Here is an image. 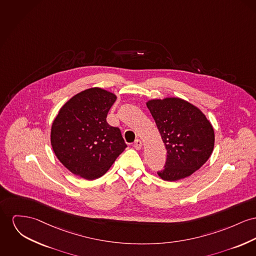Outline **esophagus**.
Returning <instances> with one entry per match:
<instances>
[{
  "instance_id": "obj_1",
  "label": "esophagus",
  "mask_w": 256,
  "mask_h": 256,
  "mask_svg": "<svg viewBox=\"0 0 256 256\" xmlns=\"http://www.w3.org/2000/svg\"><path fill=\"white\" fill-rule=\"evenodd\" d=\"M142 144L140 140H136L134 142V148H136V150H140L142 148Z\"/></svg>"
}]
</instances>
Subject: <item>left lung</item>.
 <instances>
[{
    "label": "left lung",
    "instance_id": "1",
    "mask_svg": "<svg viewBox=\"0 0 256 256\" xmlns=\"http://www.w3.org/2000/svg\"><path fill=\"white\" fill-rule=\"evenodd\" d=\"M146 106L167 150L164 169L158 176L174 182L199 170L214 146V128L204 114L180 98L150 100Z\"/></svg>",
    "mask_w": 256,
    "mask_h": 256
}]
</instances>
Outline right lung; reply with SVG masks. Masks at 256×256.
<instances>
[{"mask_svg": "<svg viewBox=\"0 0 256 256\" xmlns=\"http://www.w3.org/2000/svg\"><path fill=\"white\" fill-rule=\"evenodd\" d=\"M116 100L114 93L94 87L74 95L59 110L52 123V148L72 174L96 180L127 148L120 128L106 122Z\"/></svg>", "mask_w": 256, "mask_h": 256, "instance_id": "add662e5", "label": "right lung"}]
</instances>
